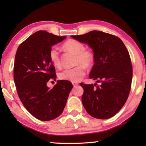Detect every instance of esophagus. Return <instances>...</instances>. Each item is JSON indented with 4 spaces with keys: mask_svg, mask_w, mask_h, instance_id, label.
<instances>
[{
    "mask_svg": "<svg viewBox=\"0 0 146 146\" xmlns=\"http://www.w3.org/2000/svg\"><path fill=\"white\" fill-rule=\"evenodd\" d=\"M79 83H75V82H73V87H76L77 85H78Z\"/></svg>",
    "mask_w": 146,
    "mask_h": 146,
    "instance_id": "34e87169",
    "label": "esophagus"
}]
</instances>
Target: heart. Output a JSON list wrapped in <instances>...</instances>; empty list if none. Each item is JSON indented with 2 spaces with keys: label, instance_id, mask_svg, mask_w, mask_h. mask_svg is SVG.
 <instances>
[{
  "label": "heart",
  "instance_id": "1",
  "mask_svg": "<svg viewBox=\"0 0 146 146\" xmlns=\"http://www.w3.org/2000/svg\"><path fill=\"white\" fill-rule=\"evenodd\" d=\"M62 47L66 51L76 55L75 65H77L73 69H65L59 73V79L71 82H78L85 75V68H91L94 63V55L91 50L85 49L82 42L77 40L70 39L63 44ZM48 57L51 63L55 67L61 66V61L57 48L52 47L50 49Z\"/></svg>",
  "mask_w": 146,
  "mask_h": 146
}]
</instances>
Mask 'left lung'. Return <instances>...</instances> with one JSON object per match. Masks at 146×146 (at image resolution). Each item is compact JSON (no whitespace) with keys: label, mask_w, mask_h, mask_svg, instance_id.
I'll list each match as a JSON object with an SVG mask.
<instances>
[{"label":"left lung","mask_w":146,"mask_h":146,"mask_svg":"<svg viewBox=\"0 0 146 146\" xmlns=\"http://www.w3.org/2000/svg\"><path fill=\"white\" fill-rule=\"evenodd\" d=\"M71 36L92 48L94 65L89 78L102 83H81L83 106L92 117L109 119L123 108L129 96L133 75L129 52L119 37L102 31Z\"/></svg>","instance_id":"8db88e82"}]
</instances>
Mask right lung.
Instances as JSON below:
<instances>
[{
    "label": "right lung",
    "mask_w": 146,
    "mask_h": 146,
    "mask_svg": "<svg viewBox=\"0 0 146 146\" xmlns=\"http://www.w3.org/2000/svg\"><path fill=\"white\" fill-rule=\"evenodd\" d=\"M65 38L38 31L19 45L15 55L14 80L18 96L27 110L41 121L61 115L73 88L66 80L57 81L52 89L46 85L57 77L48 57L50 49Z\"/></svg>",
    "instance_id": "obj_1"
}]
</instances>
